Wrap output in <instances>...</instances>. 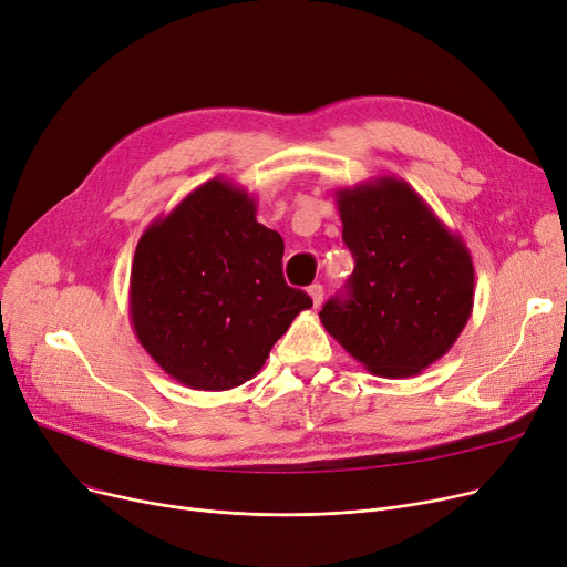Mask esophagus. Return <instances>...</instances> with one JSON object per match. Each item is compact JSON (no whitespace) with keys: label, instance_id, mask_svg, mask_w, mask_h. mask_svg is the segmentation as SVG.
<instances>
[{"label":"esophagus","instance_id":"34e87169","mask_svg":"<svg viewBox=\"0 0 567 567\" xmlns=\"http://www.w3.org/2000/svg\"><path fill=\"white\" fill-rule=\"evenodd\" d=\"M309 297H311L313 307L318 309V307L322 305V286H320V284H313V286H309Z\"/></svg>","mask_w":567,"mask_h":567}]
</instances>
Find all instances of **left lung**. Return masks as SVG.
<instances>
[{
	"label": "left lung",
	"mask_w": 567,
	"mask_h": 567,
	"mask_svg": "<svg viewBox=\"0 0 567 567\" xmlns=\"http://www.w3.org/2000/svg\"><path fill=\"white\" fill-rule=\"evenodd\" d=\"M337 206L354 272L320 322L373 375H419L472 316V254L401 178L339 189Z\"/></svg>",
	"instance_id": "8db88e82"
}]
</instances>
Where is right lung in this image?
Masks as SVG:
<instances>
[{"label": "right lung", "instance_id": "obj_1", "mask_svg": "<svg viewBox=\"0 0 567 567\" xmlns=\"http://www.w3.org/2000/svg\"><path fill=\"white\" fill-rule=\"evenodd\" d=\"M284 240L256 198L213 178L155 219L130 270V320L176 382L226 391L251 380L295 316L311 309L281 272Z\"/></svg>", "mask_w": 567, "mask_h": 567}]
</instances>
